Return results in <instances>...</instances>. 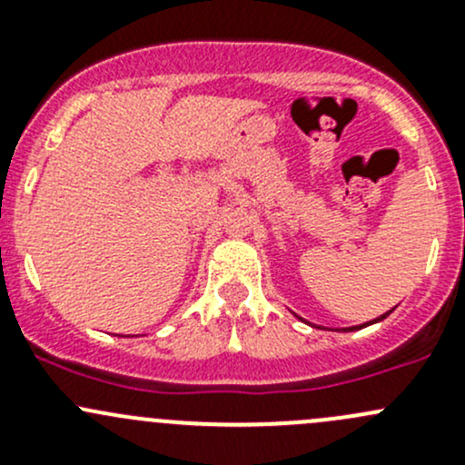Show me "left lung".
Wrapping results in <instances>:
<instances>
[{"mask_svg": "<svg viewBox=\"0 0 465 465\" xmlns=\"http://www.w3.org/2000/svg\"><path fill=\"white\" fill-rule=\"evenodd\" d=\"M389 312H391V311H389ZM389 312H384V315H380L378 320H373V322H380V320H384V317H389ZM373 322H369V323H373ZM362 326H364V323H362ZM362 326H351V328H346V331H358V328H362Z\"/></svg>", "mask_w": 465, "mask_h": 465, "instance_id": "obj_1", "label": "left lung"}]
</instances>
